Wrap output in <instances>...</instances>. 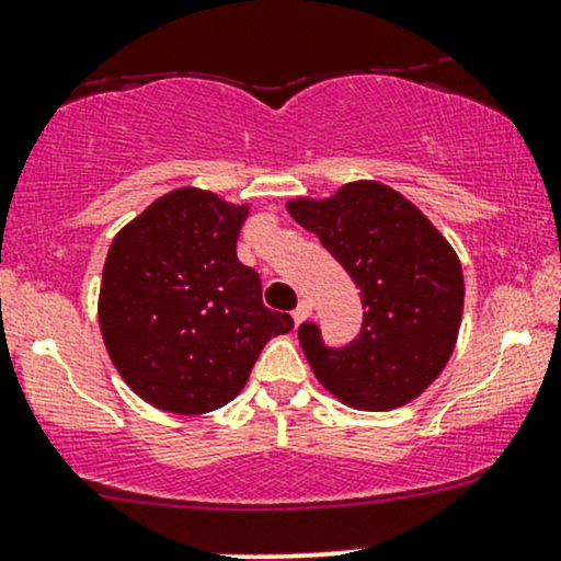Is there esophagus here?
<instances>
[{
    "label": "esophagus",
    "mask_w": 561,
    "mask_h": 561,
    "mask_svg": "<svg viewBox=\"0 0 561 561\" xmlns=\"http://www.w3.org/2000/svg\"><path fill=\"white\" fill-rule=\"evenodd\" d=\"M310 313H313V308H310V302H308V300H300V306L293 310V319H295V323H302V321L310 319Z\"/></svg>",
    "instance_id": "34e87169"
}]
</instances>
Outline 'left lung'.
<instances>
[{"label":"left lung","mask_w":561,"mask_h":561,"mask_svg":"<svg viewBox=\"0 0 561 561\" xmlns=\"http://www.w3.org/2000/svg\"><path fill=\"white\" fill-rule=\"evenodd\" d=\"M287 211L360 289L363 329L347 347H323L313 323L300 327L316 379L370 413L413 402L438 379L460 334L465 279L455 248L413 201L376 180L347 182L329 198L298 195Z\"/></svg>","instance_id":"obj_1"}]
</instances>
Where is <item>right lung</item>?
Returning <instances> with one entry per match:
<instances>
[{
    "instance_id": "right-lung-1",
    "label": "right lung",
    "mask_w": 561,
    "mask_h": 561,
    "mask_svg": "<svg viewBox=\"0 0 561 561\" xmlns=\"http://www.w3.org/2000/svg\"><path fill=\"white\" fill-rule=\"evenodd\" d=\"M251 204L174 187L114 234L99 289L106 353L140 400L178 415L232 402L272 336L295 327L268 310L238 259Z\"/></svg>"
}]
</instances>
